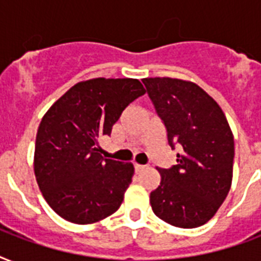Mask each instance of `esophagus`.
I'll list each match as a JSON object with an SVG mask.
<instances>
[{"label": "esophagus", "instance_id": "1", "mask_svg": "<svg viewBox=\"0 0 261 261\" xmlns=\"http://www.w3.org/2000/svg\"><path fill=\"white\" fill-rule=\"evenodd\" d=\"M143 168H145V165H139V164H134V169H135V172L142 171Z\"/></svg>", "mask_w": 261, "mask_h": 261}]
</instances>
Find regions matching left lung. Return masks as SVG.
I'll list each match as a JSON object with an SVG mask.
<instances>
[{"label":"left lung","instance_id":"obj_1","mask_svg":"<svg viewBox=\"0 0 261 261\" xmlns=\"http://www.w3.org/2000/svg\"><path fill=\"white\" fill-rule=\"evenodd\" d=\"M146 92L167 128L177 164L159 168L161 182L150 194L159 218L184 229L202 226L222 204L231 186L234 139L226 116L196 84L145 79Z\"/></svg>","mask_w":261,"mask_h":261}]
</instances>
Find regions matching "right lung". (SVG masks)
Masks as SVG:
<instances>
[{"instance_id": "obj_1", "label": "right lung", "mask_w": 261, "mask_h": 261, "mask_svg": "<svg viewBox=\"0 0 261 261\" xmlns=\"http://www.w3.org/2000/svg\"><path fill=\"white\" fill-rule=\"evenodd\" d=\"M145 92L134 79L88 80L70 88L43 116L35 143V176L59 217L87 225L120 207L134 167L104 159L98 141Z\"/></svg>"}]
</instances>
